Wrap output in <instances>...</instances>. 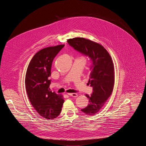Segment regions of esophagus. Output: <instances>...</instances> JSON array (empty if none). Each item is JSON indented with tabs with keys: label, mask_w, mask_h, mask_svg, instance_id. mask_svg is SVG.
Returning <instances> with one entry per match:
<instances>
[{
	"label": "esophagus",
	"mask_w": 146,
	"mask_h": 146,
	"mask_svg": "<svg viewBox=\"0 0 146 146\" xmlns=\"http://www.w3.org/2000/svg\"><path fill=\"white\" fill-rule=\"evenodd\" d=\"M68 95L70 96H72V97H77L78 96V95L77 94H76V93H68Z\"/></svg>",
	"instance_id": "1"
}]
</instances>
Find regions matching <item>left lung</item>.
<instances>
[{"label":"left lung","instance_id":"obj_1","mask_svg":"<svg viewBox=\"0 0 146 146\" xmlns=\"http://www.w3.org/2000/svg\"><path fill=\"white\" fill-rule=\"evenodd\" d=\"M68 44L74 50L87 56L91 61L88 84L93 88L88 106L81 110L87 115L96 114L113 92L114 85V68L112 59L102 45L89 39L75 37L68 39Z\"/></svg>","mask_w":146,"mask_h":146}]
</instances>
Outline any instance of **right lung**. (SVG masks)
I'll list each match as a JSON object with an SVG mask.
<instances>
[{"label":"right lung","mask_w":146,"mask_h":146,"mask_svg":"<svg viewBox=\"0 0 146 146\" xmlns=\"http://www.w3.org/2000/svg\"><path fill=\"white\" fill-rule=\"evenodd\" d=\"M64 44L49 47L37 52L32 58L25 76V88L29 99L36 111L46 119L57 117L64 102L61 94L50 88L51 69L55 56Z\"/></svg>","instance_id":"1"}]
</instances>
